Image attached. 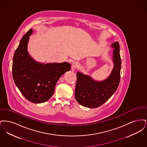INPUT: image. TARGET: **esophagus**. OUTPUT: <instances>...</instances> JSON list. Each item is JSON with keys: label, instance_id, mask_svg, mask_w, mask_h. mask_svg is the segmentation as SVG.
<instances>
[{"label": "esophagus", "instance_id": "esophagus-1", "mask_svg": "<svg viewBox=\"0 0 147 147\" xmlns=\"http://www.w3.org/2000/svg\"><path fill=\"white\" fill-rule=\"evenodd\" d=\"M78 67H79V63L75 62H74L72 64L71 69H72V70H75L76 68H78Z\"/></svg>", "mask_w": 147, "mask_h": 147}]
</instances>
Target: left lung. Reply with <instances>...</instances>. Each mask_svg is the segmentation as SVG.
Wrapping results in <instances>:
<instances>
[{"label":"left lung","instance_id":"left-lung-1","mask_svg":"<svg viewBox=\"0 0 147 147\" xmlns=\"http://www.w3.org/2000/svg\"><path fill=\"white\" fill-rule=\"evenodd\" d=\"M113 49V67L110 76L105 80L98 81L91 76L77 71L75 98L84 107L96 108L104 104L116 91L120 81L121 59L118 41L111 45Z\"/></svg>","mask_w":147,"mask_h":147}]
</instances>
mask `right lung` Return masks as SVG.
Wrapping results in <instances>:
<instances>
[{
	"label": "right lung",
	"mask_w": 147,
	"mask_h": 147,
	"mask_svg": "<svg viewBox=\"0 0 147 147\" xmlns=\"http://www.w3.org/2000/svg\"><path fill=\"white\" fill-rule=\"evenodd\" d=\"M30 29L20 40L14 53L13 77L14 83L23 96L36 104L49 100L55 92L56 84L64 73L70 70L68 62L41 63L30 55L28 50Z\"/></svg>",
	"instance_id": "add662e5"
}]
</instances>
